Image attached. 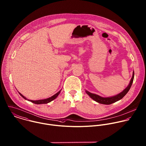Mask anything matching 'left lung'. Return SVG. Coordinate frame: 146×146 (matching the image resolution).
Returning a JSON list of instances; mask_svg holds the SVG:
<instances>
[{"instance_id":"8db88e82","label":"left lung","mask_w":146,"mask_h":146,"mask_svg":"<svg viewBox=\"0 0 146 146\" xmlns=\"http://www.w3.org/2000/svg\"><path fill=\"white\" fill-rule=\"evenodd\" d=\"M134 72L133 71L132 78H131L128 86L125 88L122 92H121L118 94H117L116 95H114L112 96L105 98V97L100 96L95 94L91 93V92L88 91V90H85V92L91 99H92L94 100H95V102H96L99 103L103 104H107V105L111 104H112L113 103H115L117 101L121 100L127 93V92L129 91L130 88L132 85V84H133V82L134 80Z\"/></svg>"}]
</instances>
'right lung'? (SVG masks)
<instances>
[{
  "label": "right lung",
  "mask_w": 146,
  "mask_h": 146,
  "mask_svg": "<svg viewBox=\"0 0 146 146\" xmlns=\"http://www.w3.org/2000/svg\"><path fill=\"white\" fill-rule=\"evenodd\" d=\"M61 90H60L56 94H55V95H54L52 96L51 97H50V98H47V99H40V100H29V99H28L26 97H25L24 95H23L21 93H20L19 92V94H20L24 99H25V100H27L30 101V102H32V103H34V104H47V103H48L52 102V100H54V99H55L58 97V96L59 95V94L60 93Z\"/></svg>",
  "instance_id": "1"
}]
</instances>
